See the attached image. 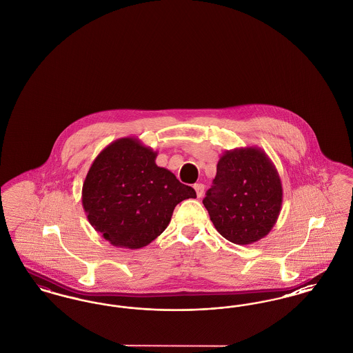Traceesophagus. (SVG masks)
Returning a JSON list of instances; mask_svg holds the SVG:
<instances>
[{
    "mask_svg": "<svg viewBox=\"0 0 353 353\" xmlns=\"http://www.w3.org/2000/svg\"><path fill=\"white\" fill-rule=\"evenodd\" d=\"M193 188H194V190H196V193H197V197H202L203 190H205V185L199 183V184H194Z\"/></svg>",
    "mask_w": 353,
    "mask_h": 353,
    "instance_id": "obj_1",
    "label": "esophagus"
}]
</instances>
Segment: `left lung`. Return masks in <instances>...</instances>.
<instances>
[{"mask_svg":"<svg viewBox=\"0 0 353 353\" xmlns=\"http://www.w3.org/2000/svg\"><path fill=\"white\" fill-rule=\"evenodd\" d=\"M282 200V181L269 156L246 147L223 152L202 203L219 234L235 245H250L271 232Z\"/></svg>","mask_w":353,"mask_h":353,"instance_id":"8db88e82","label":"left lung"}]
</instances>
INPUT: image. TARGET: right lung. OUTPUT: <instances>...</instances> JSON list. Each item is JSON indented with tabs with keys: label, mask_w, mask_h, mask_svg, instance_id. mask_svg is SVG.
Here are the masks:
<instances>
[{
	"label": "right lung",
	"mask_w": 353,
	"mask_h": 353,
	"mask_svg": "<svg viewBox=\"0 0 353 353\" xmlns=\"http://www.w3.org/2000/svg\"><path fill=\"white\" fill-rule=\"evenodd\" d=\"M157 152L134 137L108 144L88 169L82 188L87 219L112 246L140 249L161 234L177 203L196 199L168 169L157 167Z\"/></svg>",
	"instance_id": "obj_1"
}]
</instances>
